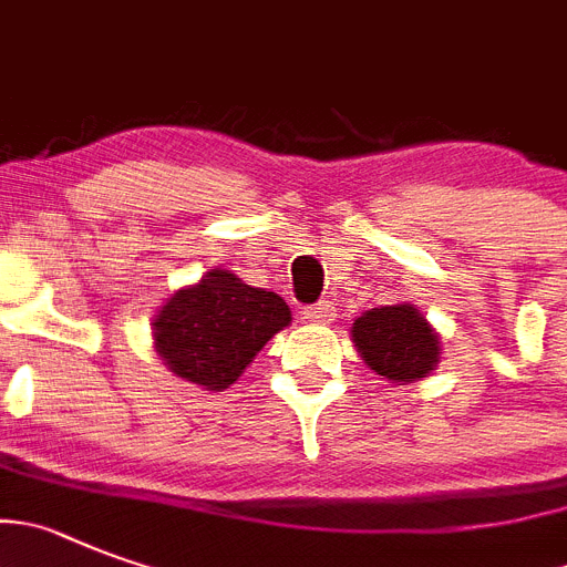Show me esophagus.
<instances>
[{"label": "esophagus", "instance_id": "esophagus-1", "mask_svg": "<svg viewBox=\"0 0 567 567\" xmlns=\"http://www.w3.org/2000/svg\"><path fill=\"white\" fill-rule=\"evenodd\" d=\"M303 318L309 320V323H331V320H334V306H331L329 300H320V303L309 306V309L303 311Z\"/></svg>", "mask_w": 567, "mask_h": 567}]
</instances>
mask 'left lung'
Returning <instances> with one entry per match:
<instances>
[{
    "mask_svg": "<svg viewBox=\"0 0 567 567\" xmlns=\"http://www.w3.org/2000/svg\"><path fill=\"white\" fill-rule=\"evenodd\" d=\"M351 340L373 373L388 382H419L441 362V337L413 303L362 311L351 326Z\"/></svg>",
    "mask_w": 567,
    "mask_h": 567,
    "instance_id": "left-lung-1",
    "label": "left lung"
}]
</instances>
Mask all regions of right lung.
<instances>
[{
    "label": "right lung",
    "instance_id": "1",
    "mask_svg": "<svg viewBox=\"0 0 567 567\" xmlns=\"http://www.w3.org/2000/svg\"><path fill=\"white\" fill-rule=\"evenodd\" d=\"M289 323L292 311L280 295L249 287L230 269H210L159 306L152 337L171 373L225 391Z\"/></svg>",
    "mask_w": 567,
    "mask_h": 567
}]
</instances>
